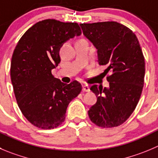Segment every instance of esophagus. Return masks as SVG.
Masks as SVG:
<instances>
[{
  "label": "esophagus",
  "instance_id": "1",
  "mask_svg": "<svg viewBox=\"0 0 158 158\" xmlns=\"http://www.w3.org/2000/svg\"><path fill=\"white\" fill-rule=\"evenodd\" d=\"M83 91L84 92H89L90 91V88L88 85H85L83 86Z\"/></svg>",
  "mask_w": 158,
  "mask_h": 158
}]
</instances>
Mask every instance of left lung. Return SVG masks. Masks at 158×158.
<instances>
[{
  "label": "left lung",
  "instance_id": "obj_1",
  "mask_svg": "<svg viewBox=\"0 0 158 158\" xmlns=\"http://www.w3.org/2000/svg\"><path fill=\"white\" fill-rule=\"evenodd\" d=\"M83 34L97 49L98 62L106 65L109 88L90 89L97 102L90 108L91 121L102 128L122 125L136 109L142 93L145 62L137 37L116 22L80 24Z\"/></svg>",
  "mask_w": 158,
  "mask_h": 158
}]
</instances>
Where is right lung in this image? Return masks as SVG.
Instances as JSON below:
<instances>
[{"label":"right lung","instance_id":"add662e5","mask_svg":"<svg viewBox=\"0 0 158 158\" xmlns=\"http://www.w3.org/2000/svg\"><path fill=\"white\" fill-rule=\"evenodd\" d=\"M81 34L77 23L46 19L28 28L15 49L10 70L15 95L35 127L51 130L61 125L69 103L81 91L77 81L67 85L52 74L60 62L61 46Z\"/></svg>","mask_w":158,"mask_h":158}]
</instances>
